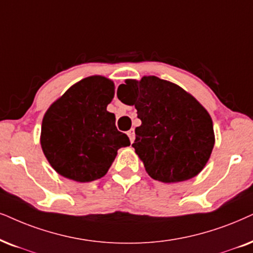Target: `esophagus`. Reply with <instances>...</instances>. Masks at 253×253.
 <instances>
[{"instance_id": "esophagus-1", "label": "esophagus", "mask_w": 253, "mask_h": 253, "mask_svg": "<svg viewBox=\"0 0 253 253\" xmlns=\"http://www.w3.org/2000/svg\"><path fill=\"white\" fill-rule=\"evenodd\" d=\"M127 135H128V137H129V140H130V142H134V140H135V132H134V129L132 128V129H129L128 132H127Z\"/></svg>"}]
</instances>
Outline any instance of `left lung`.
I'll use <instances>...</instances> for the list:
<instances>
[{"label": "left lung", "instance_id": "8db88e82", "mask_svg": "<svg viewBox=\"0 0 253 253\" xmlns=\"http://www.w3.org/2000/svg\"><path fill=\"white\" fill-rule=\"evenodd\" d=\"M117 95L124 104L134 105L141 120L132 147L150 177L176 183L202 170L215 134L211 117L193 95L155 76L127 79Z\"/></svg>", "mask_w": 253, "mask_h": 253}]
</instances>
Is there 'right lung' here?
<instances>
[{"instance_id":"right-lung-1","label":"right lung","mask_w":253,"mask_h":253,"mask_svg":"<svg viewBox=\"0 0 253 253\" xmlns=\"http://www.w3.org/2000/svg\"><path fill=\"white\" fill-rule=\"evenodd\" d=\"M114 84L101 76L72 85L46 111L42 123L44 155L62 176L77 182L103 177L118 154L130 145L116 127V116L107 111Z\"/></svg>"}]
</instances>
